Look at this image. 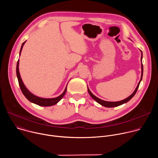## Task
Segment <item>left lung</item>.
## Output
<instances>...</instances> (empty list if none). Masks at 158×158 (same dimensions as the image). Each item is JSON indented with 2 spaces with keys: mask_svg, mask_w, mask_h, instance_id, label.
Returning <instances> with one entry per match:
<instances>
[{
  "mask_svg": "<svg viewBox=\"0 0 158 158\" xmlns=\"http://www.w3.org/2000/svg\"><path fill=\"white\" fill-rule=\"evenodd\" d=\"M142 59H143V52L141 51V79L136 88V89L134 90V91L133 92V93L129 96L128 98H126L124 100H122V101H117V102H109V101H103L98 98H97L96 96H95L91 91H90L89 89L87 87V90H88V92H89V95L91 96L92 97V98H93L97 102H98L99 104H100L101 105L104 106V107H116V106H119L120 105H122L124 103H126L127 102H128L130 99H131V98H132V97L135 95V94L136 93L138 89V87H139V84L142 80V78H143V63H142Z\"/></svg>",
  "mask_w": 158,
  "mask_h": 158,
  "instance_id": "left-lung-1",
  "label": "left lung"
}]
</instances>
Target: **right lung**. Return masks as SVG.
Wrapping results in <instances>:
<instances>
[{
    "instance_id": "1",
    "label": "right lung",
    "mask_w": 158,
    "mask_h": 158,
    "mask_svg": "<svg viewBox=\"0 0 158 158\" xmlns=\"http://www.w3.org/2000/svg\"><path fill=\"white\" fill-rule=\"evenodd\" d=\"M26 41L24 42L22 44V46L20 50V53L19 54L20 55L22 48H23L24 45L25 44ZM19 60H18L17 63V67H16V73H17V77L18 79V81H19V84L20 86V88L21 89L22 93H23V94L24 95V96L31 102H33L35 104H37L39 106H53L56 104L65 95L66 91H67V86L64 90V91L63 92V93L60 95L59 96L55 98H51V99H48V98H39L37 97L35 95H34L33 94H32L29 90L26 88V87L25 86V85L24 84L23 82L22 81V79L20 77V75L19 73Z\"/></svg>"
}]
</instances>
